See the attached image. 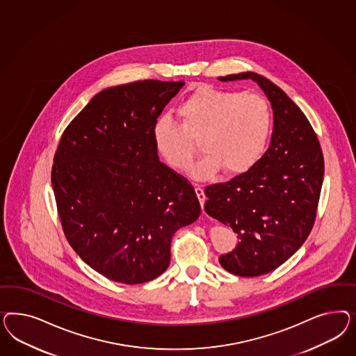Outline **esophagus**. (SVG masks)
<instances>
[{
  "mask_svg": "<svg viewBox=\"0 0 356 356\" xmlns=\"http://www.w3.org/2000/svg\"><path fill=\"white\" fill-rule=\"evenodd\" d=\"M195 194H197V197H198V200H200V204H201V207L204 209V205H205V200L206 195L204 193V189L201 188V186H195Z\"/></svg>",
  "mask_w": 356,
  "mask_h": 356,
  "instance_id": "1",
  "label": "esophagus"
}]
</instances>
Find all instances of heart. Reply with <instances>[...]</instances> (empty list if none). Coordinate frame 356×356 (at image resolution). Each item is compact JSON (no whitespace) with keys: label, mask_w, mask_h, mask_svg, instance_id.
<instances>
[{"label":"heart","mask_w":356,"mask_h":356,"mask_svg":"<svg viewBox=\"0 0 356 356\" xmlns=\"http://www.w3.org/2000/svg\"><path fill=\"white\" fill-rule=\"evenodd\" d=\"M179 122L161 119L154 127L156 150L175 170L193 159L195 143L204 152L191 168L197 180H209L220 168L227 175L249 170L265 151L273 128L268 97L214 87H198L177 107Z\"/></svg>","instance_id":"obj_1"}]
</instances>
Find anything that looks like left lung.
Here are the masks:
<instances>
[{
    "instance_id": "8db88e82",
    "label": "left lung",
    "mask_w": 356,
    "mask_h": 356,
    "mask_svg": "<svg viewBox=\"0 0 356 356\" xmlns=\"http://www.w3.org/2000/svg\"><path fill=\"white\" fill-rule=\"evenodd\" d=\"M250 79L269 99L274 128L268 150L248 171L205 188V211L237 234L238 244L219 257L238 277L280 268L311 234L323 180V155L311 122L286 92L253 72L219 76Z\"/></svg>"
}]
</instances>
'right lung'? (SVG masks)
<instances>
[{
    "label": "right lung",
    "mask_w": 356,
    "mask_h": 356,
    "mask_svg": "<svg viewBox=\"0 0 356 356\" xmlns=\"http://www.w3.org/2000/svg\"><path fill=\"white\" fill-rule=\"evenodd\" d=\"M180 82L145 79L109 87L64 130L52 186L65 236L106 278L155 280L171 261V238L197 220L192 184L159 161L154 127Z\"/></svg>",
    "instance_id": "right-lung-1"
}]
</instances>
